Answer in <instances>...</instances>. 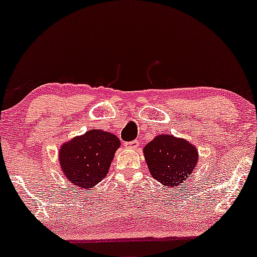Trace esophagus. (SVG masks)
Instances as JSON below:
<instances>
[{
    "label": "esophagus",
    "mask_w": 257,
    "mask_h": 257,
    "mask_svg": "<svg viewBox=\"0 0 257 257\" xmlns=\"http://www.w3.org/2000/svg\"><path fill=\"white\" fill-rule=\"evenodd\" d=\"M138 146H139V144H138V142H137V141L125 143V148H127V149H136V148H138Z\"/></svg>",
    "instance_id": "esophagus-1"
}]
</instances>
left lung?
Listing matches in <instances>:
<instances>
[{
  "label": "left lung",
  "instance_id": "left-lung-1",
  "mask_svg": "<svg viewBox=\"0 0 257 257\" xmlns=\"http://www.w3.org/2000/svg\"><path fill=\"white\" fill-rule=\"evenodd\" d=\"M143 152L152 177L168 188L185 183L199 158L195 145L171 135L157 136L145 145Z\"/></svg>",
  "mask_w": 257,
  "mask_h": 257
}]
</instances>
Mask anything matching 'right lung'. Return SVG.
Here are the masks:
<instances>
[{"label":"right lung","instance_id":"1","mask_svg":"<svg viewBox=\"0 0 257 257\" xmlns=\"http://www.w3.org/2000/svg\"><path fill=\"white\" fill-rule=\"evenodd\" d=\"M120 141L112 133L91 130L63 143L59 150V163L67 181L80 189H89L101 182Z\"/></svg>","mask_w":257,"mask_h":257}]
</instances>
